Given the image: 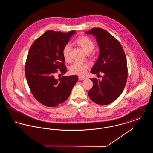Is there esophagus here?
<instances>
[{"label":"esophagus","instance_id":"obj_1","mask_svg":"<svg viewBox=\"0 0 153 153\" xmlns=\"http://www.w3.org/2000/svg\"><path fill=\"white\" fill-rule=\"evenodd\" d=\"M85 79V77H81V76H79V80L81 81V80H84Z\"/></svg>","mask_w":153,"mask_h":153}]
</instances>
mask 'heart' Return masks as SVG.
Returning <instances> with one entry per match:
<instances>
[{"instance_id": "b5f03b06", "label": "heart", "mask_w": 153, "mask_h": 153, "mask_svg": "<svg viewBox=\"0 0 153 153\" xmlns=\"http://www.w3.org/2000/svg\"><path fill=\"white\" fill-rule=\"evenodd\" d=\"M75 43L80 47L86 53L89 54L93 51L95 48V44L89 37L85 36H79L76 40ZM71 46L69 44H66L64 46L62 49V56L66 62H70L71 58ZM89 68V65L88 63H81L76 62L71 66L69 69L70 72L73 74L80 76L84 75Z\"/></svg>"}]
</instances>
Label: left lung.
I'll return each instance as SVG.
<instances>
[{
    "mask_svg": "<svg viewBox=\"0 0 153 153\" xmlns=\"http://www.w3.org/2000/svg\"><path fill=\"white\" fill-rule=\"evenodd\" d=\"M85 33L96 38L100 53L91 72L97 76L102 73V80L90 79L93 87L88 91L89 98L101 105L114 102L123 91L128 71L123 49L117 39L101 28H94Z\"/></svg>",
    "mask_w": 153,
    "mask_h": 153,
    "instance_id": "1",
    "label": "left lung"
}]
</instances>
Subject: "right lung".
<instances>
[{
    "mask_svg": "<svg viewBox=\"0 0 153 153\" xmlns=\"http://www.w3.org/2000/svg\"><path fill=\"white\" fill-rule=\"evenodd\" d=\"M75 33L74 30L48 31L30 48L25 68L26 78L34 97L46 107H54L65 102L78 81L76 75L55 77L57 69L62 74L67 71L62 49Z\"/></svg>",
    "mask_w": 153,
    "mask_h": 153,
    "instance_id": "right-lung-1",
    "label": "right lung"
}]
</instances>
